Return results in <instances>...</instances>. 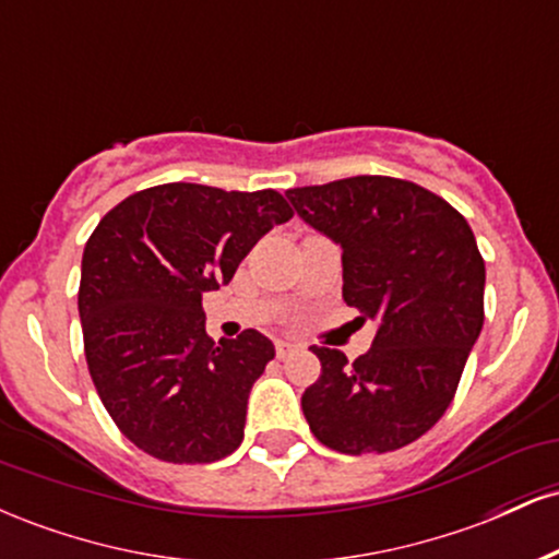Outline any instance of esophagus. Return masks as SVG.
I'll return each instance as SVG.
<instances>
[{"mask_svg": "<svg viewBox=\"0 0 559 559\" xmlns=\"http://www.w3.org/2000/svg\"><path fill=\"white\" fill-rule=\"evenodd\" d=\"M297 349H299V346L292 344V342H278V344H275V355H278V360H284V357L294 355V352H297Z\"/></svg>", "mask_w": 559, "mask_h": 559, "instance_id": "1", "label": "esophagus"}]
</instances>
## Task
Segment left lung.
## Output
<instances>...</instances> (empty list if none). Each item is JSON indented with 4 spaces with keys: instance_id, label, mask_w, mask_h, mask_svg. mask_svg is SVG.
<instances>
[{
    "instance_id": "obj_1",
    "label": "left lung",
    "mask_w": 559,
    "mask_h": 559,
    "mask_svg": "<svg viewBox=\"0 0 559 559\" xmlns=\"http://www.w3.org/2000/svg\"><path fill=\"white\" fill-rule=\"evenodd\" d=\"M294 210L342 243L344 301L376 318L368 355L312 346L320 378L301 409L320 444L394 452L431 431L484 329L486 265L471 226L413 181L355 176L288 189Z\"/></svg>"
}]
</instances>
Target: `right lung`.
I'll use <instances>...</instances> for the list:
<instances>
[{
  "label": "right lung",
  "instance_id": "1",
  "mask_svg": "<svg viewBox=\"0 0 559 559\" xmlns=\"http://www.w3.org/2000/svg\"><path fill=\"white\" fill-rule=\"evenodd\" d=\"M278 191L202 183L141 189L99 221L81 262L79 316L88 373L115 426L141 452L176 465L228 457L271 338L213 342L202 294L292 217Z\"/></svg>",
  "mask_w": 559,
  "mask_h": 559
}]
</instances>
